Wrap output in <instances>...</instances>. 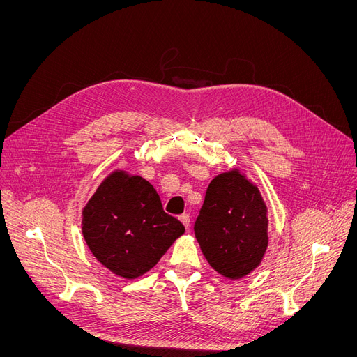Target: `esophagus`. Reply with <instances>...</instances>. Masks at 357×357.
Segmentation results:
<instances>
[{"label": "esophagus", "mask_w": 357, "mask_h": 357, "mask_svg": "<svg viewBox=\"0 0 357 357\" xmlns=\"http://www.w3.org/2000/svg\"><path fill=\"white\" fill-rule=\"evenodd\" d=\"M179 220L182 221V224L185 226V229L188 230L190 229V222H191V220H190V215L188 214H182L181 217H179Z\"/></svg>", "instance_id": "1"}]
</instances>
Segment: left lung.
Masks as SVG:
<instances>
[{
    "instance_id": "obj_1",
    "label": "left lung",
    "mask_w": 357,
    "mask_h": 357,
    "mask_svg": "<svg viewBox=\"0 0 357 357\" xmlns=\"http://www.w3.org/2000/svg\"><path fill=\"white\" fill-rule=\"evenodd\" d=\"M268 208L257 186L237 169L208 185L194 231L210 266L229 279L256 269L268 248Z\"/></svg>"
}]
</instances>
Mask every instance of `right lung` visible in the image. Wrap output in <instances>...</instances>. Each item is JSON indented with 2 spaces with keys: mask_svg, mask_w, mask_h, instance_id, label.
<instances>
[{
  "mask_svg": "<svg viewBox=\"0 0 357 357\" xmlns=\"http://www.w3.org/2000/svg\"><path fill=\"white\" fill-rule=\"evenodd\" d=\"M183 231V224L163 211L153 185L124 171L109 174L82 211L89 250L126 279L152 269Z\"/></svg>",
  "mask_w": 357,
  "mask_h": 357,
  "instance_id": "right-lung-1",
  "label": "right lung"
}]
</instances>
